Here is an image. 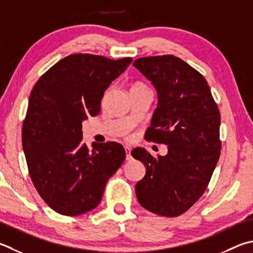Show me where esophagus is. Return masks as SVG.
Masks as SVG:
<instances>
[{
  "instance_id": "34e87169",
  "label": "esophagus",
  "mask_w": 253,
  "mask_h": 253,
  "mask_svg": "<svg viewBox=\"0 0 253 253\" xmlns=\"http://www.w3.org/2000/svg\"><path fill=\"white\" fill-rule=\"evenodd\" d=\"M125 151H126V159H127V160H130V159H131V155H130L131 149H130V147L126 146V147H125Z\"/></svg>"
}]
</instances>
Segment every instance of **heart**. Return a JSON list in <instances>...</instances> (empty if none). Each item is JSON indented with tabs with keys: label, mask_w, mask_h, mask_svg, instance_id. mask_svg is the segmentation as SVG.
Listing matches in <instances>:
<instances>
[{
	"label": "heart",
	"mask_w": 253,
	"mask_h": 253,
	"mask_svg": "<svg viewBox=\"0 0 253 253\" xmlns=\"http://www.w3.org/2000/svg\"><path fill=\"white\" fill-rule=\"evenodd\" d=\"M142 88H147L146 85L142 84V83H136V84L132 86L131 89H142Z\"/></svg>",
	"instance_id": "b5f03b06"
}]
</instances>
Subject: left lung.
I'll use <instances>...</instances> for the list:
<instances>
[{
    "mask_svg": "<svg viewBox=\"0 0 253 253\" xmlns=\"http://www.w3.org/2000/svg\"><path fill=\"white\" fill-rule=\"evenodd\" d=\"M134 66L158 94L145 138L168 145V154L156 158L144 148L132 149L146 167L136 183L137 199L151 212L177 217L204 195L219 160V108L205 77L181 58L141 57Z\"/></svg>",
    "mask_w": 253,
    "mask_h": 253,
    "instance_id": "left-lung-1",
    "label": "left lung"
}]
</instances>
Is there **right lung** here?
Masks as SVG:
<instances>
[{
	"label": "right lung",
	"mask_w": 253,
	"mask_h": 253,
	"mask_svg": "<svg viewBox=\"0 0 253 253\" xmlns=\"http://www.w3.org/2000/svg\"><path fill=\"white\" fill-rule=\"evenodd\" d=\"M131 57L93 54L64 57L36 82L23 121L22 145L33 185L56 212L79 215L96 208L105 186L126 157L115 141L83 142L82 123L100 112L111 83Z\"/></svg>",
	"instance_id": "right-lung-1"
}]
</instances>
